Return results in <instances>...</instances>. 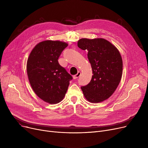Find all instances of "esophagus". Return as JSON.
<instances>
[{"label":"esophagus","instance_id":"obj_1","mask_svg":"<svg viewBox=\"0 0 148 148\" xmlns=\"http://www.w3.org/2000/svg\"><path fill=\"white\" fill-rule=\"evenodd\" d=\"M80 75H81V73L80 72H78L77 74L73 75V79H77V78H79V77L80 76Z\"/></svg>","mask_w":148,"mask_h":148}]
</instances>
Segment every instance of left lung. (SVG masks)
<instances>
[{
    "label": "left lung",
    "instance_id": "1",
    "mask_svg": "<svg viewBox=\"0 0 148 148\" xmlns=\"http://www.w3.org/2000/svg\"><path fill=\"white\" fill-rule=\"evenodd\" d=\"M77 46L88 51L93 74L90 83L81 87L83 95L90 103L102 102L112 96L121 82L123 68L121 54L104 38H82Z\"/></svg>",
    "mask_w": 148,
    "mask_h": 148
}]
</instances>
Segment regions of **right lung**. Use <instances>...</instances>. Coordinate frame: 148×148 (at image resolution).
Returning a JSON list of instances; mask_svg holds the SVG:
<instances>
[{
    "instance_id": "1",
    "label": "right lung",
    "mask_w": 148,
    "mask_h": 148,
    "mask_svg": "<svg viewBox=\"0 0 148 148\" xmlns=\"http://www.w3.org/2000/svg\"><path fill=\"white\" fill-rule=\"evenodd\" d=\"M68 44L46 40L37 44L27 61V74L36 95L50 104L64 99L73 77L61 66L58 59Z\"/></svg>"
}]
</instances>
